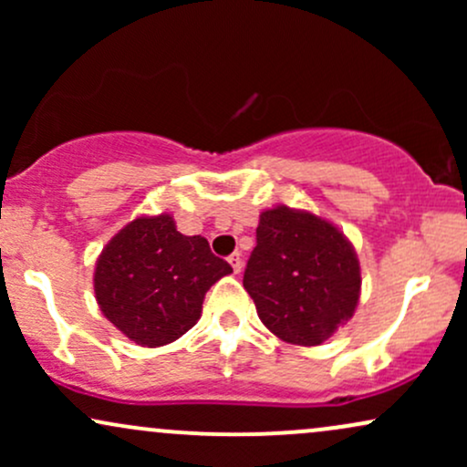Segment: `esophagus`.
Listing matches in <instances>:
<instances>
[{"label":"esophagus","instance_id":"obj_1","mask_svg":"<svg viewBox=\"0 0 467 467\" xmlns=\"http://www.w3.org/2000/svg\"><path fill=\"white\" fill-rule=\"evenodd\" d=\"M228 261H230V265H233L234 275H239V272L244 270V256H241V252H239V250H237V252H233V254L228 256Z\"/></svg>","mask_w":467,"mask_h":467}]
</instances>
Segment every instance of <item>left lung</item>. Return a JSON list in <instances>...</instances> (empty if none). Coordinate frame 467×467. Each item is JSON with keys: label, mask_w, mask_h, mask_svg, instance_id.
<instances>
[{"label": "left lung", "mask_w": 467, "mask_h": 467, "mask_svg": "<svg viewBox=\"0 0 467 467\" xmlns=\"http://www.w3.org/2000/svg\"><path fill=\"white\" fill-rule=\"evenodd\" d=\"M360 283L356 250L334 223L287 206L261 213L244 287L272 334L320 345L356 312Z\"/></svg>", "instance_id": "left-lung-1"}]
</instances>
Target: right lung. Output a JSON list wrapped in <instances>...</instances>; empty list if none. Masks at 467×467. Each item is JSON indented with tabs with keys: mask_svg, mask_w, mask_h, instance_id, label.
Wrapping results in <instances>:
<instances>
[{
	"mask_svg": "<svg viewBox=\"0 0 467 467\" xmlns=\"http://www.w3.org/2000/svg\"><path fill=\"white\" fill-rule=\"evenodd\" d=\"M233 272L208 241L178 233L171 215L138 217L96 261L94 292L100 312L142 347H162L200 320L211 285Z\"/></svg>",
	"mask_w": 467,
	"mask_h": 467,
	"instance_id": "right-lung-1",
	"label": "right lung"
}]
</instances>
